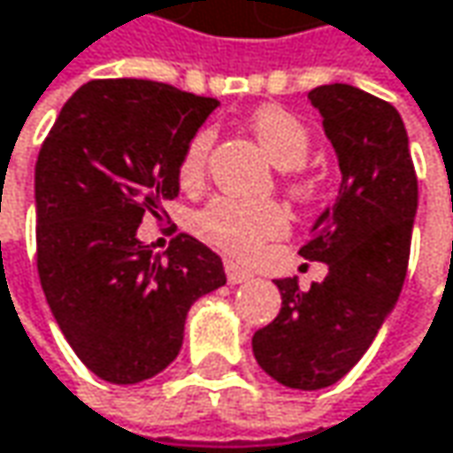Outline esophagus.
Segmentation results:
<instances>
[{"instance_id": "34e87169", "label": "esophagus", "mask_w": 453, "mask_h": 453, "mask_svg": "<svg viewBox=\"0 0 453 453\" xmlns=\"http://www.w3.org/2000/svg\"><path fill=\"white\" fill-rule=\"evenodd\" d=\"M226 277L230 284H243V281H249L253 277L249 269H243L241 264H235V261H226Z\"/></svg>"}]
</instances>
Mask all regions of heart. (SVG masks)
I'll return each mask as SVG.
<instances>
[{
  "label": "heart",
  "mask_w": 453,
  "mask_h": 453,
  "mask_svg": "<svg viewBox=\"0 0 453 453\" xmlns=\"http://www.w3.org/2000/svg\"><path fill=\"white\" fill-rule=\"evenodd\" d=\"M251 130L258 146L264 148V153L281 172L300 169L307 161L310 133H307L305 122L297 115H292L289 110L277 107V104H266L256 110L251 115ZM207 150H210V133L202 130L192 138V143L187 146L184 158L179 164L181 184L189 187L200 181L204 173ZM292 189L300 197H310L315 192L312 181H295ZM197 230L207 243L218 246L220 251L249 258L266 241L280 238L287 230V215L281 212V207L272 202L251 204V202L218 197L197 215Z\"/></svg>",
  "instance_id": "1"
}]
</instances>
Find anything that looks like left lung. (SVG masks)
Segmentation results:
<instances>
[{"label": "left lung", "instance_id": "1", "mask_svg": "<svg viewBox=\"0 0 453 453\" xmlns=\"http://www.w3.org/2000/svg\"><path fill=\"white\" fill-rule=\"evenodd\" d=\"M331 141L341 187L312 238L300 249L323 261L328 277L303 292L295 277L274 280L280 315L253 333L258 366L292 389L335 385L372 346L397 305L408 256L418 179L400 112L351 84H326L307 94Z\"/></svg>", "mask_w": 453, "mask_h": 453}]
</instances>
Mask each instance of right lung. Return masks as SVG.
Masks as SVG:
<instances>
[{
  "label": "right lung",
  "mask_w": 453,
  "mask_h": 453,
  "mask_svg": "<svg viewBox=\"0 0 453 453\" xmlns=\"http://www.w3.org/2000/svg\"><path fill=\"white\" fill-rule=\"evenodd\" d=\"M218 99L148 79H96L71 94L35 164L38 274L68 346L112 385L164 372L184 320L226 284L215 251L181 233L169 251L138 238L179 195V164Z\"/></svg>",
  "instance_id": "1"
}]
</instances>
